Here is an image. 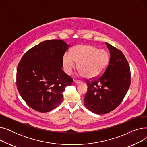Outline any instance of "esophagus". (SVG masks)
<instances>
[{
  "mask_svg": "<svg viewBox=\"0 0 147 147\" xmlns=\"http://www.w3.org/2000/svg\"><path fill=\"white\" fill-rule=\"evenodd\" d=\"M74 82L75 83H76V84H79V83H82V82H81V81H79V80H74Z\"/></svg>",
  "mask_w": 147,
  "mask_h": 147,
  "instance_id": "obj_1",
  "label": "esophagus"
}]
</instances>
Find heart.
Segmentation results:
<instances>
[{
	"mask_svg": "<svg viewBox=\"0 0 147 147\" xmlns=\"http://www.w3.org/2000/svg\"><path fill=\"white\" fill-rule=\"evenodd\" d=\"M110 61V55L104 49H99L93 45H78L71 53L66 52L63 57L65 72L71 74L78 63L79 75H85L88 78H96L101 75Z\"/></svg>",
	"mask_w": 147,
	"mask_h": 147,
	"instance_id": "obj_1",
	"label": "heart"
}]
</instances>
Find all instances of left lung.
Segmentation results:
<instances>
[{"label": "left lung", "instance_id": "8db88e82", "mask_svg": "<svg viewBox=\"0 0 147 147\" xmlns=\"http://www.w3.org/2000/svg\"><path fill=\"white\" fill-rule=\"evenodd\" d=\"M110 59L104 73L94 80H87L88 89L84 105L95 114H106L120 105L130 85V70L123 52L105 43Z\"/></svg>", "mask_w": 147, "mask_h": 147}]
</instances>
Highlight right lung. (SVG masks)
<instances>
[{"instance_id":"add662e5","label":"right lung","mask_w":147,"mask_h":147,"mask_svg":"<svg viewBox=\"0 0 147 147\" xmlns=\"http://www.w3.org/2000/svg\"><path fill=\"white\" fill-rule=\"evenodd\" d=\"M69 45L62 40H49L30 49L17 69V87L21 98L33 110L49 112L62 102L63 92L73 81L62 68Z\"/></svg>"}]
</instances>
